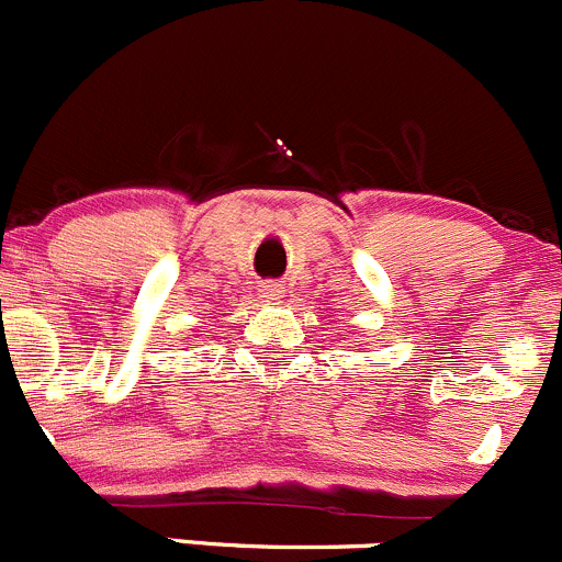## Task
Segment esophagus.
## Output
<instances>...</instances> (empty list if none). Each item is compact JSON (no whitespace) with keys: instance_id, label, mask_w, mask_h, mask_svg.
Masks as SVG:
<instances>
[{"instance_id":"obj_1","label":"esophagus","mask_w":562,"mask_h":562,"mask_svg":"<svg viewBox=\"0 0 562 562\" xmlns=\"http://www.w3.org/2000/svg\"><path fill=\"white\" fill-rule=\"evenodd\" d=\"M260 296H263L266 302H277V299L282 296V288L277 285V282H263V285H260Z\"/></svg>"}]
</instances>
